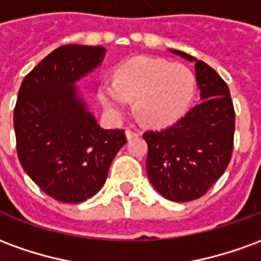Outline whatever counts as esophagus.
<instances>
[{"label": "esophagus", "mask_w": 261, "mask_h": 261, "mask_svg": "<svg viewBox=\"0 0 261 261\" xmlns=\"http://www.w3.org/2000/svg\"><path fill=\"white\" fill-rule=\"evenodd\" d=\"M140 136V131H136V130H131V128H125V137L131 140V138H134V137H138Z\"/></svg>", "instance_id": "34e87169"}]
</instances>
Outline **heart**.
<instances>
[{"instance_id": "1", "label": "heart", "mask_w": 261, "mask_h": 261, "mask_svg": "<svg viewBox=\"0 0 261 261\" xmlns=\"http://www.w3.org/2000/svg\"><path fill=\"white\" fill-rule=\"evenodd\" d=\"M196 76L183 64L137 57L121 64L114 80L99 85V99L112 117L120 119L136 99V112L148 124L164 127L186 113L194 100Z\"/></svg>"}]
</instances>
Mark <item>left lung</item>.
Listing matches in <instances>:
<instances>
[{"instance_id":"left-lung-1","label":"left lung","mask_w":261,"mask_h":261,"mask_svg":"<svg viewBox=\"0 0 261 261\" xmlns=\"http://www.w3.org/2000/svg\"><path fill=\"white\" fill-rule=\"evenodd\" d=\"M169 51L196 64L201 102L173 125L142 137L151 185L170 201L186 202L204 196L229 164L235 110L229 88L215 69L190 54Z\"/></svg>"}]
</instances>
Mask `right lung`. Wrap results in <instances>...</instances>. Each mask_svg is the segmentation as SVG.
I'll list each match as a JSON object with an SVG mask.
<instances>
[{
    "mask_svg": "<svg viewBox=\"0 0 261 261\" xmlns=\"http://www.w3.org/2000/svg\"><path fill=\"white\" fill-rule=\"evenodd\" d=\"M105 54L102 46H61L26 75L18 92V158L32 180L57 201L76 204L95 196L127 142L124 130L97 124L75 86Z\"/></svg>",
    "mask_w": 261,
    "mask_h": 261,
    "instance_id": "right-lung-1",
    "label": "right lung"
}]
</instances>
